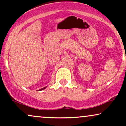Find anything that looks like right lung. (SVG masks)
Wrapping results in <instances>:
<instances>
[{
	"label": "right lung",
	"mask_w": 126,
	"mask_h": 126,
	"mask_svg": "<svg viewBox=\"0 0 126 126\" xmlns=\"http://www.w3.org/2000/svg\"><path fill=\"white\" fill-rule=\"evenodd\" d=\"M46 87H47V86H46ZM46 87H44V88H42V89H40V91H42V90H43V89H46Z\"/></svg>",
	"instance_id": "obj_1"
}]
</instances>
